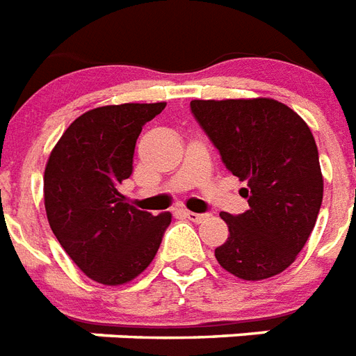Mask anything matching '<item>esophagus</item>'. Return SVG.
<instances>
[{
    "instance_id": "34e87169",
    "label": "esophagus",
    "mask_w": 356,
    "mask_h": 356,
    "mask_svg": "<svg viewBox=\"0 0 356 356\" xmlns=\"http://www.w3.org/2000/svg\"><path fill=\"white\" fill-rule=\"evenodd\" d=\"M186 218H189L191 222H202L204 218H207L206 213H193V211H184Z\"/></svg>"
}]
</instances>
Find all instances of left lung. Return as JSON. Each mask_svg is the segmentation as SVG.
Returning <instances> with one entry per match:
<instances>
[{
    "label": "left lung",
    "mask_w": 356,
    "mask_h": 356,
    "mask_svg": "<svg viewBox=\"0 0 356 356\" xmlns=\"http://www.w3.org/2000/svg\"><path fill=\"white\" fill-rule=\"evenodd\" d=\"M191 113L226 169L246 187L248 209L220 213L227 241L218 264L241 280L259 281L294 263L316 224L323 198L316 141L291 108L274 99L191 101Z\"/></svg>",
    "instance_id": "left-lung-1"
}]
</instances>
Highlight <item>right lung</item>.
I'll return each mask as SVG.
<instances>
[{"instance_id":"right-lung-1","label":"right lung","mask_w":356,"mask_h":356,"mask_svg":"<svg viewBox=\"0 0 356 356\" xmlns=\"http://www.w3.org/2000/svg\"><path fill=\"white\" fill-rule=\"evenodd\" d=\"M163 108L165 102L93 108L67 127L45 167L51 229L73 263L102 285H123L141 274L170 224V213L139 211L119 193L132 175L139 134Z\"/></svg>"}]
</instances>
